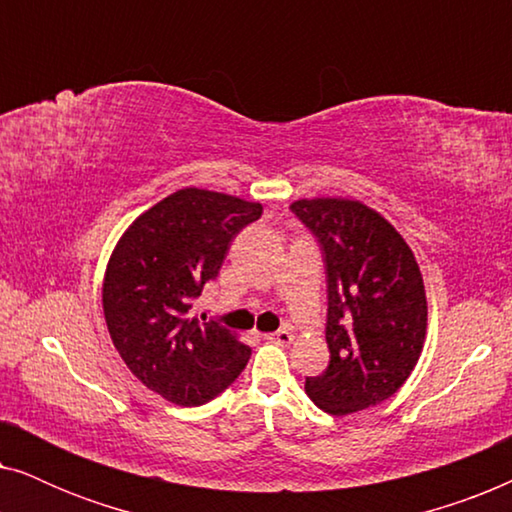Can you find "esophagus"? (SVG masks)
Wrapping results in <instances>:
<instances>
[{
  "mask_svg": "<svg viewBox=\"0 0 512 512\" xmlns=\"http://www.w3.org/2000/svg\"><path fill=\"white\" fill-rule=\"evenodd\" d=\"M265 338H268L270 342H277V345H289V342L293 340V333H291V331H286V328H279L277 333L265 335Z\"/></svg>",
  "mask_w": 512,
  "mask_h": 512,
  "instance_id": "1",
  "label": "esophagus"
}]
</instances>
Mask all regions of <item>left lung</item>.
Wrapping results in <instances>:
<instances>
[{"mask_svg": "<svg viewBox=\"0 0 512 512\" xmlns=\"http://www.w3.org/2000/svg\"><path fill=\"white\" fill-rule=\"evenodd\" d=\"M326 263L328 368L305 391L328 415H352L394 396L426 335L419 265L391 223L359 200H296Z\"/></svg>", "mask_w": 512, "mask_h": 512, "instance_id": "left-lung-1", "label": "left lung"}]
</instances>
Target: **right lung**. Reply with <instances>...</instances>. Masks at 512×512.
Wrapping results in <instances>:
<instances>
[{"mask_svg":"<svg viewBox=\"0 0 512 512\" xmlns=\"http://www.w3.org/2000/svg\"><path fill=\"white\" fill-rule=\"evenodd\" d=\"M261 214L258 202L181 188L137 216L109 258L102 307L114 347L144 387L174 405L212 401L247 366L251 349L216 321L200 324L191 303Z\"/></svg>","mask_w":512,"mask_h":512,"instance_id":"right-lung-1","label":"right lung"}]
</instances>
